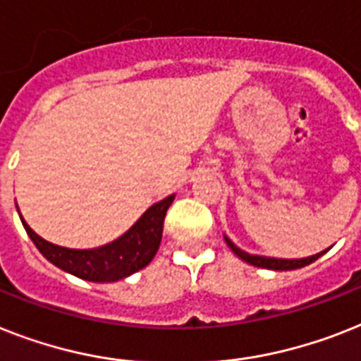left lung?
I'll return each mask as SVG.
<instances>
[{
	"label": "left lung",
	"instance_id": "1",
	"mask_svg": "<svg viewBox=\"0 0 361 361\" xmlns=\"http://www.w3.org/2000/svg\"><path fill=\"white\" fill-rule=\"evenodd\" d=\"M228 243V247L233 250V254L235 256H239L243 259V262L250 263V265L254 267H262V269H272V271H293V269H300V267H306L310 265V263H313L317 257H321L324 254V252H319V254H315V256H310V257H302V259H278V257H265V256H252V254H248V252L241 250V248H237L233 243L228 239V237H224Z\"/></svg>",
	"mask_w": 361,
	"mask_h": 361
}]
</instances>
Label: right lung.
<instances>
[{
    "label": "right lung",
    "mask_w": 361,
    "mask_h": 361,
    "mask_svg": "<svg viewBox=\"0 0 361 361\" xmlns=\"http://www.w3.org/2000/svg\"><path fill=\"white\" fill-rule=\"evenodd\" d=\"M172 200L174 195L154 204L124 235L109 245L90 250L57 247L37 235L27 226V222L23 221L22 215L20 219L38 252L55 267L89 282H116L145 269L154 259L163 237V221Z\"/></svg>",
    "instance_id": "add662e5"
}]
</instances>
